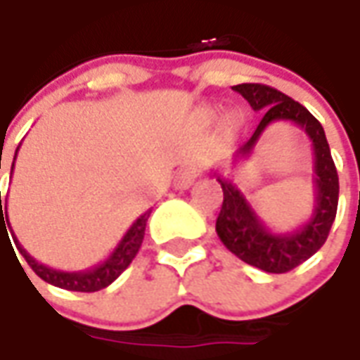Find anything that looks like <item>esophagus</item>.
I'll return each mask as SVG.
<instances>
[{
	"label": "esophagus",
	"instance_id": "34e87169",
	"mask_svg": "<svg viewBox=\"0 0 360 360\" xmlns=\"http://www.w3.org/2000/svg\"><path fill=\"white\" fill-rule=\"evenodd\" d=\"M194 178H196V170L194 168H180L176 176H174V188L176 190H186L194 184Z\"/></svg>",
	"mask_w": 360,
	"mask_h": 360
}]
</instances>
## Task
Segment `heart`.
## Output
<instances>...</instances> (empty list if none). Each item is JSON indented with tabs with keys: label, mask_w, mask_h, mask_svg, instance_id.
Returning a JSON list of instances; mask_svg holds the SVG:
<instances>
[{
	"label": "heart",
	"mask_w": 360,
	"mask_h": 360,
	"mask_svg": "<svg viewBox=\"0 0 360 360\" xmlns=\"http://www.w3.org/2000/svg\"><path fill=\"white\" fill-rule=\"evenodd\" d=\"M214 118V112L212 110H206L204 114H202V120L204 122H210V120ZM242 124V116L238 112H234V110H230L226 114H222V118H220V130L222 131H234L238 130V126Z\"/></svg>",
	"instance_id": "obj_1"
}]
</instances>
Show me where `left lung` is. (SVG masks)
Returning <instances> with one entry per match:
<instances>
[{
  "label": "left lung",
  "instance_id": "1",
  "mask_svg": "<svg viewBox=\"0 0 360 360\" xmlns=\"http://www.w3.org/2000/svg\"><path fill=\"white\" fill-rule=\"evenodd\" d=\"M232 90L238 91L255 112L264 114L260 124L256 126L255 134L250 136V140L236 150L234 162L246 160L252 154L262 131L266 130L272 122L297 124L312 142L314 208H312L311 218L292 232H274L270 226H266L260 220V216L256 214L248 198L238 190V186L229 178L214 172L216 180L224 192L222 208L216 218L218 238L232 255L238 256L246 264L264 270V272L283 274V272L297 269L304 260H309L325 244L330 226L335 222V216H337L339 174L330 156V148H328L321 122L314 118L304 105L284 96L283 91L274 90L270 86H262V84H240V86H234Z\"/></svg>",
  "mask_w": 360,
  "mask_h": 360
}]
</instances>
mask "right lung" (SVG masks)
Instances as JSON below:
<instances>
[{
	"label": "right lung",
	"mask_w": 360,
	"mask_h": 360,
	"mask_svg": "<svg viewBox=\"0 0 360 360\" xmlns=\"http://www.w3.org/2000/svg\"><path fill=\"white\" fill-rule=\"evenodd\" d=\"M20 150V148H18ZM18 150H15V156H18ZM1 162V158H0ZM1 168V164H0ZM11 172H13V164H11ZM6 200H1V192H0V236L1 232L7 234V224L9 222L4 220V212H6ZM150 212L152 210H146L144 214L140 218H136V222L131 224L128 232L122 236V240L118 242V246L112 250V255L105 258L104 262L96 264L88 270H77V272H65V270H56L49 269L46 264L37 262L34 256L30 255L23 246H21L18 238H13L18 248H20L21 256L25 258V262L32 266L35 274L46 281V283L53 284V286H60V288H65V290H76V292H96V290H102L108 284H112L124 270L130 266V262L136 258L140 246H142V240H144V232H146V222L150 218ZM9 240V236H7ZM11 244V242H9Z\"/></svg>",
	"instance_id": "obj_1"
}]
</instances>
